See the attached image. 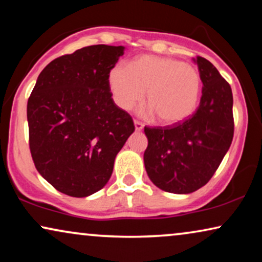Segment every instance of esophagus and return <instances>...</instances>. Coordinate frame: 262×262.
Here are the masks:
<instances>
[{"label": "esophagus", "mask_w": 262, "mask_h": 262, "mask_svg": "<svg viewBox=\"0 0 262 262\" xmlns=\"http://www.w3.org/2000/svg\"><path fill=\"white\" fill-rule=\"evenodd\" d=\"M143 126H144V125H143V123H141V121H139V120H135V127H136V130L141 131L142 128H143Z\"/></svg>", "instance_id": "esophagus-1"}]
</instances>
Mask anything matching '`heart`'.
<instances>
[{
	"instance_id": "heart-1",
	"label": "heart",
	"mask_w": 262,
	"mask_h": 262,
	"mask_svg": "<svg viewBox=\"0 0 262 262\" xmlns=\"http://www.w3.org/2000/svg\"><path fill=\"white\" fill-rule=\"evenodd\" d=\"M110 88L120 108L130 110L144 96L161 123L187 119L198 106L203 81L194 67L178 59L139 56L130 67L117 64L110 71Z\"/></svg>"
}]
</instances>
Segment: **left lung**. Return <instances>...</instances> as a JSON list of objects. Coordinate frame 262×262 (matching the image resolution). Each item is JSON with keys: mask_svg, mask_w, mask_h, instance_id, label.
Here are the masks:
<instances>
[{"mask_svg": "<svg viewBox=\"0 0 262 262\" xmlns=\"http://www.w3.org/2000/svg\"><path fill=\"white\" fill-rule=\"evenodd\" d=\"M195 62L203 81L195 112L178 124L144 127L146 173L157 187L178 194L210 181L234 137L230 84L204 57L196 56Z\"/></svg>", "mask_w": 262, "mask_h": 262, "instance_id": "1", "label": "left lung"}]
</instances>
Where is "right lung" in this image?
Returning a JSON list of instances; mask_svg holds the SVG:
<instances>
[{
	"label": "right lung",
	"instance_id": "obj_1",
	"mask_svg": "<svg viewBox=\"0 0 262 262\" xmlns=\"http://www.w3.org/2000/svg\"><path fill=\"white\" fill-rule=\"evenodd\" d=\"M124 46L92 45L53 59L27 102L34 166L57 191L83 198L110 180L117 154L135 131L114 103L110 71Z\"/></svg>",
	"mask_w": 262,
	"mask_h": 262
}]
</instances>
